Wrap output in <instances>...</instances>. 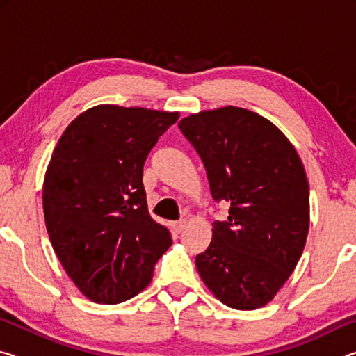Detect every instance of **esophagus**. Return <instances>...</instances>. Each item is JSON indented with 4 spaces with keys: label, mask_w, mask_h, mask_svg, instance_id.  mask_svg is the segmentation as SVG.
Here are the masks:
<instances>
[{
    "label": "esophagus",
    "mask_w": 356,
    "mask_h": 356,
    "mask_svg": "<svg viewBox=\"0 0 356 356\" xmlns=\"http://www.w3.org/2000/svg\"><path fill=\"white\" fill-rule=\"evenodd\" d=\"M186 226V221L185 220H179V221H174L172 222V231L176 234H180L185 229Z\"/></svg>",
    "instance_id": "1"
}]
</instances>
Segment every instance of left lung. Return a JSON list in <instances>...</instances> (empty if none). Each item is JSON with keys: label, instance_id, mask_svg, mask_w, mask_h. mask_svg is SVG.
Here are the masks:
<instances>
[{"label": "left lung", "instance_id": "left-lung-1", "mask_svg": "<svg viewBox=\"0 0 356 356\" xmlns=\"http://www.w3.org/2000/svg\"><path fill=\"white\" fill-rule=\"evenodd\" d=\"M179 129L200 154L210 193L229 204L213 222L209 248L196 256L200 276L221 303L256 309L272 301L303 252L309 185L282 131L245 108L190 114Z\"/></svg>", "mask_w": 356, "mask_h": 356}]
</instances>
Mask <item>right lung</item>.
I'll return each instance as SVG.
<instances>
[{
  "label": "right lung",
  "mask_w": 356,
  "mask_h": 356,
  "mask_svg": "<svg viewBox=\"0 0 356 356\" xmlns=\"http://www.w3.org/2000/svg\"><path fill=\"white\" fill-rule=\"evenodd\" d=\"M179 113L99 105L75 118L48 163L42 202L65 273L95 303L140 293L172 245L152 220L143 166Z\"/></svg>",
  "instance_id": "right-lung-1"
}]
</instances>
